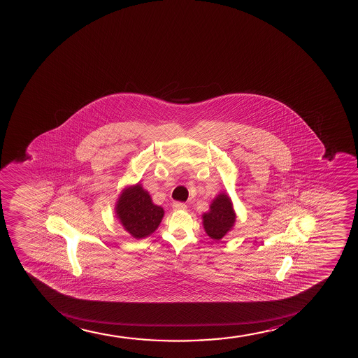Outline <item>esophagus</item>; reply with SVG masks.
Listing matches in <instances>:
<instances>
[{
  "label": "esophagus",
  "mask_w": 358,
  "mask_h": 358,
  "mask_svg": "<svg viewBox=\"0 0 358 358\" xmlns=\"http://www.w3.org/2000/svg\"><path fill=\"white\" fill-rule=\"evenodd\" d=\"M173 208L175 210H185V209H187V205L183 202H173Z\"/></svg>",
  "instance_id": "1"
}]
</instances>
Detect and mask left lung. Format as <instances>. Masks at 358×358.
<instances>
[{
	"label": "left lung",
	"mask_w": 358,
	"mask_h": 358,
	"mask_svg": "<svg viewBox=\"0 0 358 358\" xmlns=\"http://www.w3.org/2000/svg\"><path fill=\"white\" fill-rule=\"evenodd\" d=\"M236 221L234 205L229 195L220 193L210 203L209 212L202 215L206 234L214 241H220L232 229Z\"/></svg>",
	"instance_id": "8db88e82"
}]
</instances>
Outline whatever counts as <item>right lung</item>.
Returning <instances> with one entry per match:
<instances>
[{
	"instance_id": "add662e5",
	"label": "right lung",
	"mask_w": 358,
	"mask_h": 358,
	"mask_svg": "<svg viewBox=\"0 0 358 358\" xmlns=\"http://www.w3.org/2000/svg\"><path fill=\"white\" fill-rule=\"evenodd\" d=\"M115 213L124 229L133 238L141 239L156 231L164 217V209L155 205L150 194L138 183L122 190Z\"/></svg>"
}]
</instances>
